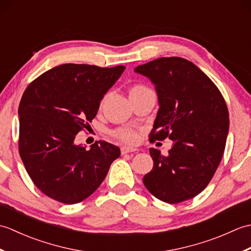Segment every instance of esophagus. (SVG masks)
I'll use <instances>...</instances> for the list:
<instances>
[{
	"instance_id": "obj_1",
	"label": "esophagus",
	"mask_w": 251,
	"mask_h": 251,
	"mask_svg": "<svg viewBox=\"0 0 251 251\" xmlns=\"http://www.w3.org/2000/svg\"><path fill=\"white\" fill-rule=\"evenodd\" d=\"M137 149L130 148V147H122L121 148V153L122 154H126V153H130V152H136Z\"/></svg>"
}]
</instances>
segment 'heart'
<instances>
[{
  "label": "heart",
  "mask_w": 251,
  "mask_h": 251,
  "mask_svg": "<svg viewBox=\"0 0 251 251\" xmlns=\"http://www.w3.org/2000/svg\"><path fill=\"white\" fill-rule=\"evenodd\" d=\"M149 89L148 87L143 86V85H136V86L132 87L130 90L131 92H138V90H145ZM114 136L119 138V139L125 141V142H129V143H134L138 139V135L135 130H132L130 128H120L116 131H114Z\"/></svg>",
  "instance_id": "b5f03b06"
}]
</instances>
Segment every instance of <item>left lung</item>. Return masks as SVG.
Returning <instances> with one entry per match:
<instances>
[{"label": "left lung", "instance_id": "left-lung-1", "mask_svg": "<svg viewBox=\"0 0 251 251\" xmlns=\"http://www.w3.org/2000/svg\"><path fill=\"white\" fill-rule=\"evenodd\" d=\"M155 86L159 109L152 141L173 140L167 155L150 149L153 168L143 184L156 199L177 204L200 194L225 152L228 111L220 90L191 62L163 57L135 68Z\"/></svg>", "mask_w": 251, "mask_h": 251}]
</instances>
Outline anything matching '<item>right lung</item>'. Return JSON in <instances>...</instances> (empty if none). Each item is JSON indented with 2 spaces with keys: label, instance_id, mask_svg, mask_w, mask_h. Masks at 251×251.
Segmentation results:
<instances>
[{
  "label": "right lung",
  "instance_id": "obj_1",
  "mask_svg": "<svg viewBox=\"0 0 251 251\" xmlns=\"http://www.w3.org/2000/svg\"><path fill=\"white\" fill-rule=\"evenodd\" d=\"M124 66L66 63L32 82L20 100L19 153L26 173L45 195L63 204L87 199L102 183L121 150L105 141L75 145L97 115L105 93Z\"/></svg>",
  "mask_w": 251,
  "mask_h": 251
}]
</instances>
